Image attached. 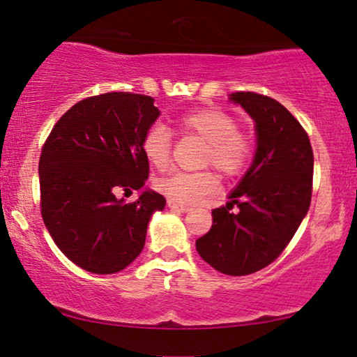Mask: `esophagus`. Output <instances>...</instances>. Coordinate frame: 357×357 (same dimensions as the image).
Instances as JSON below:
<instances>
[{
    "label": "esophagus",
    "instance_id": "obj_1",
    "mask_svg": "<svg viewBox=\"0 0 357 357\" xmlns=\"http://www.w3.org/2000/svg\"><path fill=\"white\" fill-rule=\"evenodd\" d=\"M167 204H169V208L170 209H174V211H180V213H187V211H190V206H187V204H180V203H175V202H167Z\"/></svg>",
    "mask_w": 357,
    "mask_h": 357
}]
</instances>
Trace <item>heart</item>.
Segmentation results:
<instances>
[{
	"instance_id": "1",
	"label": "heart",
	"mask_w": 357,
	"mask_h": 357,
	"mask_svg": "<svg viewBox=\"0 0 357 357\" xmlns=\"http://www.w3.org/2000/svg\"><path fill=\"white\" fill-rule=\"evenodd\" d=\"M175 126L182 135H192L204 141L202 165H213L224 177L241 175L250 164L252 136L238 128L237 120L229 112L204 107L178 115ZM141 151L154 169H167L172 154L170 131L159 123L151 125L141 139ZM155 187L170 202L193 204L218 188V177L211 170L174 172L159 178Z\"/></svg>"
}]
</instances>
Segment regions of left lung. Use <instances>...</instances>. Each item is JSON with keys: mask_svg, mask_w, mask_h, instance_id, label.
Listing matches in <instances>:
<instances>
[{"mask_svg": "<svg viewBox=\"0 0 357 357\" xmlns=\"http://www.w3.org/2000/svg\"><path fill=\"white\" fill-rule=\"evenodd\" d=\"M231 100L255 120V159L231 202L213 209V226L197 250L214 270L245 276L281 255L309 211L314 153L309 135L278 100L257 92H236Z\"/></svg>", "mask_w": 357, "mask_h": 357, "instance_id": "obj_1", "label": "left lung"}]
</instances>
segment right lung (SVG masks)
I'll list each match as a JSON object with an SVG mask.
<instances>
[{"instance_id":"right-lung-1","label":"right lung","mask_w":357,"mask_h":357,"mask_svg":"<svg viewBox=\"0 0 357 357\" xmlns=\"http://www.w3.org/2000/svg\"><path fill=\"white\" fill-rule=\"evenodd\" d=\"M159 116L154 99L105 92L77 102L56 121L38 160L40 213L56 247L82 270L121 271L144 247L148 222L165 206L146 190L133 203L115 193L144 187V131Z\"/></svg>"}]
</instances>
